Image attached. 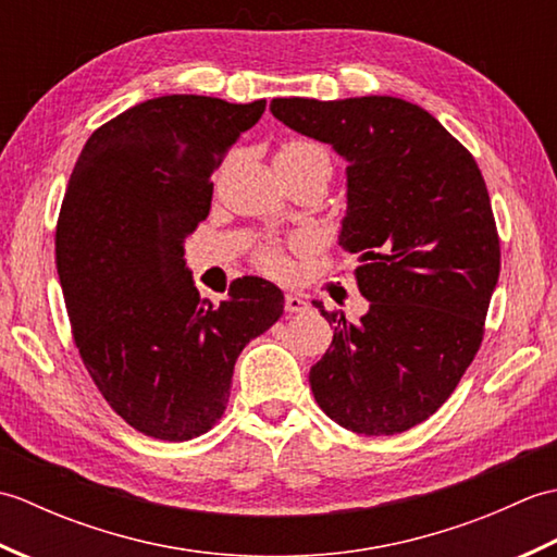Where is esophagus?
I'll use <instances>...</instances> for the list:
<instances>
[{"label": "esophagus", "instance_id": "obj_1", "mask_svg": "<svg viewBox=\"0 0 557 557\" xmlns=\"http://www.w3.org/2000/svg\"><path fill=\"white\" fill-rule=\"evenodd\" d=\"M285 309L289 311V313H304V311H309V301H306L301 294H294V292H289L287 297H285Z\"/></svg>", "mask_w": 557, "mask_h": 557}]
</instances>
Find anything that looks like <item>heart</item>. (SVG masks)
I'll return each instance as SVG.
<instances>
[{
	"label": "heart",
	"mask_w": 557,
	"mask_h": 557,
	"mask_svg": "<svg viewBox=\"0 0 557 557\" xmlns=\"http://www.w3.org/2000/svg\"><path fill=\"white\" fill-rule=\"evenodd\" d=\"M275 162H287V164H321V168L327 170L330 174V158L323 146L313 144V140H301V138H294L287 140L285 146L277 150V158ZM258 263L263 270L272 272V275H282V272H287V260L275 248H265V251H260L258 256Z\"/></svg>",
	"instance_id": "1"
}]
</instances>
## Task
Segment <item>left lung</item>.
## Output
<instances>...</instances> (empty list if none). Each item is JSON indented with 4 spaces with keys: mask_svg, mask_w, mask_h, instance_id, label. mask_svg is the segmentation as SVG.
<instances>
[{
    "mask_svg": "<svg viewBox=\"0 0 557 557\" xmlns=\"http://www.w3.org/2000/svg\"><path fill=\"white\" fill-rule=\"evenodd\" d=\"M272 116L347 160L339 246L359 256V323L335 325L311 373L330 419L361 435H395L453 395L483 339L500 275L486 182L471 152L419 104L389 96L275 98Z\"/></svg>",
    "mask_w": 557,
    "mask_h": 557,
    "instance_id": "1",
    "label": "left lung"
}]
</instances>
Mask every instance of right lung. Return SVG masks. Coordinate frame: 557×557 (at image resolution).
I'll return each instance as SVG.
<instances>
[{"label": "right lung", "mask_w": 557, "mask_h": 557, "mask_svg": "<svg viewBox=\"0 0 557 557\" xmlns=\"http://www.w3.org/2000/svg\"><path fill=\"white\" fill-rule=\"evenodd\" d=\"M265 112L206 96L134 104L92 132L57 222V272L83 363L136 431L182 443L224 413L236 357L285 311L263 277L212 306L184 239L208 218L210 176Z\"/></svg>", "instance_id": "obj_1"}]
</instances>
